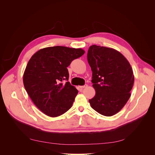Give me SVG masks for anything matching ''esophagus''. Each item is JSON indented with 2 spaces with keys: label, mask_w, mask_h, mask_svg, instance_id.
<instances>
[{
  "label": "esophagus",
  "mask_w": 155,
  "mask_h": 155,
  "mask_svg": "<svg viewBox=\"0 0 155 155\" xmlns=\"http://www.w3.org/2000/svg\"><path fill=\"white\" fill-rule=\"evenodd\" d=\"M88 85H87V84H85V85H83V86H80V88H81V89H82V88H85V87H87Z\"/></svg>",
  "instance_id": "34e87169"
}]
</instances>
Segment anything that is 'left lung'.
<instances>
[{"label":"left lung","mask_w":155,"mask_h":155,"mask_svg":"<svg viewBox=\"0 0 155 155\" xmlns=\"http://www.w3.org/2000/svg\"><path fill=\"white\" fill-rule=\"evenodd\" d=\"M87 60L95 91V95L89 99L91 107L103 116H114L131 97L134 80L131 64L116 50L95 45L89 48Z\"/></svg>","instance_id":"8db88e82"}]
</instances>
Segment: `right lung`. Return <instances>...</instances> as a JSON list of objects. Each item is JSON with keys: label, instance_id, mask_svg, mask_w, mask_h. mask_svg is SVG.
Returning a JSON list of instances; mask_svg holds the SVG:
<instances>
[{"label": "right lung", "instance_id": "add662e5", "mask_svg": "<svg viewBox=\"0 0 155 155\" xmlns=\"http://www.w3.org/2000/svg\"><path fill=\"white\" fill-rule=\"evenodd\" d=\"M82 48L56 46L41 49L32 56L23 75L27 93L45 114L58 117L68 110L78 94L69 82L67 67L82 56Z\"/></svg>", "mask_w": 155, "mask_h": 155}]
</instances>
